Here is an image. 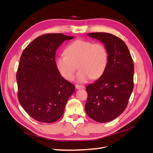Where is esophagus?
<instances>
[{"label": "esophagus", "instance_id": "34e87169", "mask_svg": "<svg viewBox=\"0 0 153 153\" xmlns=\"http://www.w3.org/2000/svg\"><path fill=\"white\" fill-rule=\"evenodd\" d=\"M75 87H76V89H84L85 86L80 85H76Z\"/></svg>", "mask_w": 153, "mask_h": 153}]
</instances>
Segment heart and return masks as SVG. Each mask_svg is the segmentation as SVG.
Instances as JSON below:
<instances>
[{"instance_id": "b5f03b06", "label": "heart", "mask_w": 153, "mask_h": 153, "mask_svg": "<svg viewBox=\"0 0 153 153\" xmlns=\"http://www.w3.org/2000/svg\"><path fill=\"white\" fill-rule=\"evenodd\" d=\"M65 54L55 59V64L62 77L71 80L78 64L76 76L78 82L85 83L91 78L96 79L103 75L107 66L108 54L105 46L100 43L85 39H76L69 43Z\"/></svg>"}]
</instances>
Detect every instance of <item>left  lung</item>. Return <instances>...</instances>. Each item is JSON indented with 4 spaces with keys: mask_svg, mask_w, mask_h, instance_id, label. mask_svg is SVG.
<instances>
[{
    "mask_svg": "<svg viewBox=\"0 0 153 153\" xmlns=\"http://www.w3.org/2000/svg\"><path fill=\"white\" fill-rule=\"evenodd\" d=\"M87 36L105 45L108 61L103 75L85 88L88 94L85 112L96 122L107 123L126 108L133 89V61L126 43L118 37L106 32Z\"/></svg>",
    "mask_w": 153,
    "mask_h": 153,
    "instance_id": "8db88e82",
    "label": "left lung"
}]
</instances>
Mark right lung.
<instances>
[{"instance_id":"obj_1","label":"right lung","mask_w":153,"mask_h":153,"mask_svg":"<svg viewBox=\"0 0 153 153\" xmlns=\"http://www.w3.org/2000/svg\"><path fill=\"white\" fill-rule=\"evenodd\" d=\"M73 36L47 34L23 51L16 74L18 100L31 117L45 123L62 117L75 87L64 78L55 64L57 49Z\"/></svg>"}]
</instances>
